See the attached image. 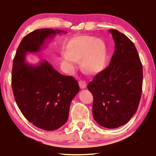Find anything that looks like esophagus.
Wrapping results in <instances>:
<instances>
[{"instance_id": "esophagus-1", "label": "esophagus", "mask_w": 156, "mask_h": 156, "mask_svg": "<svg viewBox=\"0 0 156 156\" xmlns=\"http://www.w3.org/2000/svg\"><path fill=\"white\" fill-rule=\"evenodd\" d=\"M78 83H79V86H80V89H84V88L86 87L87 83H86L85 81H84V80H80V81L78 82Z\"/></svg>"}]
</instances>
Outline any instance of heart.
Returning a JSON list of instances; mask_svg holds the SVG:
<instances>
[{"instance_id": "1", "label": "heart", "mask_w": 156, "mask_h": 156, "mask_svg": "<svg viewBox=\"0 0 156 156\" xmlns=\"http://www.w3.org/2000/svg\"><path fill=\"white\" fill-rule=\"evenodd\" d=\"M65 49L67 53L62 54V61L69 69H75L79 59L83 69L94 74L101 72L106 67L108 49L102 39L89 36H77L69 42Z\"/></svg>"}]
</instances>
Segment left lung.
<instances>
[{"mask_svg": "<svg viewBox=\"0 0 156 156\" xmlns=\"http://www.w3.org/2000/svg\"><path fill=\"white\" fill-rule=\"evenodd\" d=\"M115 51L108 67L95 76L87 88L94 97L92 113L100 126L115 129L128 122L138 109L142 88V65L133 42L109 30Z\"/></svg>", "mask_w": 156, "mask_h": 156, "instance_id": "left-lung-1", "label": "left lung"}]
</instances>
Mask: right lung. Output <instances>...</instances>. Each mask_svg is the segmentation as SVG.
I'll use <instances>...</instances> for the list:
<instances>
[{"instance_id":"obj_1","label":"right lung","mask_w":156,"mask_h":156,"mask_svg":"<svg viewBox=\"0 0 156 156\" xmlns=\"http://www.w3.org/2000/svg\"><path fill=\"white\" fill-rule=\"evenodd\" d=\"M53 29L36 30L23 38L12 67V86L20 112L29 122L43 130L54 131L67 122L70 104L78 93V81L60 74L46 60L38 65L25 61L28 53H38L57 34Z\"/></svg>"}]
</instances>
